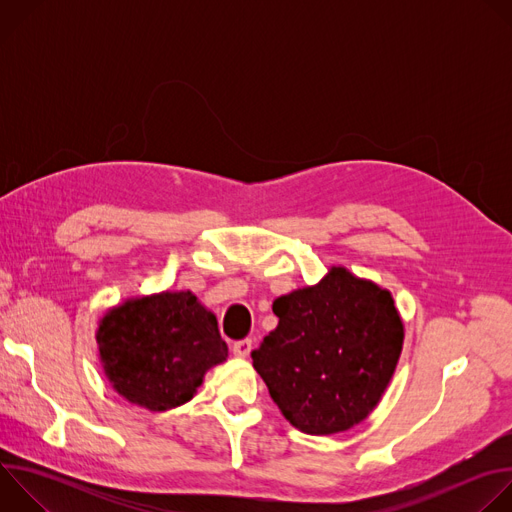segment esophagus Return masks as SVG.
<instances>
[{
	"label": "esophagus",
	"mask_w": 512,
	"mask_h": 512,
	"mask_svg": "<svg viewBox=\"0 0 512 512\" xmlns=\"http://www.w3.org/2000/svg\"><path fill=\"white\" fill-rule=\"evenodd\" d=\"M251 348H253V342H251L249 338L237 340V342L233 344V352H235L237 356H241V358H247V356L251 354Z\"/></svg>",
	"instance_id": "34e87169"
}]
</instances>
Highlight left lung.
<instances>
[{
  "label": "left lung",
  "instance_id": "left-lung-1",
  "mask_svg": "<svg viewBox=\"0 0 512 512\" xmlns=\"http://www.w3.org/2000/svg\"><path fill=\"white\" fill-rule=\"evenodd\" d=\"M279 324L251 352L283 417L310 435L367 419L397 369L405 328L389 289L332 267L273 302Z\"/></svg>",
  "mask_w": 512,
  "mask_h": 512
}]
</instances>
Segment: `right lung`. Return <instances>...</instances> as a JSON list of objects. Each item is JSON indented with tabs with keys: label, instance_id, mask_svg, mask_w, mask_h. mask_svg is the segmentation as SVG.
Returning a JSON list of instances; mask_svg holds the SVG:
<instances>
[{
	"label": "right lung",
	"instance_id": "obj_1",
	"mask_svg": "<svg viewBox=\"0 0 512 512\" xmlns=\"http://www.w3.org/2000/svg\"><path fill=\"white\" fill-rule=\"evenodd\" d=\"M97 344L111 387L150 411L190 401L206 371L229 356L216 316L192 291L125 300L99 320Z\"/></svg>",
	"mask_w": 512,
	"mask_h": 512
}]
</instances>
